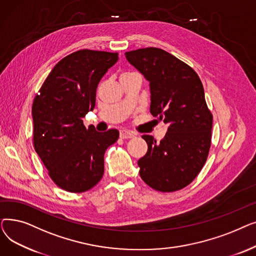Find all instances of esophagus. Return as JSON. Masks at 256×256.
Wrapping results in <instances>:
<instances>
[{"label":"esophagus","instance_id":"34e87169","mask_svg":"<svg viewBox=\"0 0 256 256\" xmlns=\"http://www.w3.org/2000/svg\"><path fill=\"white\" fill-rule=\"evenodd\" d=\"M119 135H120V138H121V139H130V138L135 137V134L130 132V130H120Z\"/></svg>","mask_w":256,"mask_h":256}]
</instances>
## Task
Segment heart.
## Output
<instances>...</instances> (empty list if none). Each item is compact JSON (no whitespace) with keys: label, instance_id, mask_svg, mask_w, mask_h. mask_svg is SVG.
Wrapping results in <instances>:
<instances>
[{"label":"heart","instance_id":"1","mask_svg":"<svg viewBox=\"0 0 256 256\" xmlns=\"http://www.w3.org/2000/svg\"><path fill=\"white\" fill-rule=\"evenodd\" d=\"M124 74H128V72H124Z\"/></svg>","mask_w":256,"mask_h":256}]
</instances>
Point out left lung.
Instances as JSON below:
<instances>
[{"label":"left lung","instance_id":"1","mask_svg":"<svg viewBox=\"0 0 256 256\" xmlns=\"http://www.w3.org/2000/svg\"><path fill=\"white\" fill-rule=\"evenodd\" d=\"M126 58L150 82V113L168 126L158 143L142 136L148 150L138 160L140 176L156 191L180 190L198 176L210 147L212 115L202 83L192 67L162 48L126 52Z\"/></svg>","mask_w":256,"mask_h":256}]
</instances>
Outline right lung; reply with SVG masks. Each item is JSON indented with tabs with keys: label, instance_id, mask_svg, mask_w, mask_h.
I'll return each mask as SVG.
<instances>
[{
	"label": "right lung",
	"instance_id": "add662e5",
	"mask_svg": "<svg viewBox=\"0 0 256 256\" xmlns=\"http://www.w3.org/2000/svg\"><path fill=\"white\" fill-rule=\"evenodd\" d=\"M118 61L117 52L80 50L59 61L34 98V148L48 176L72 193L90 190L104 176V156L117 130L96 132L83 118L96 106L100 78Z\"/></svg>",
	"mask_w": 256,
	"mask_h": 256
}]
</instances>
